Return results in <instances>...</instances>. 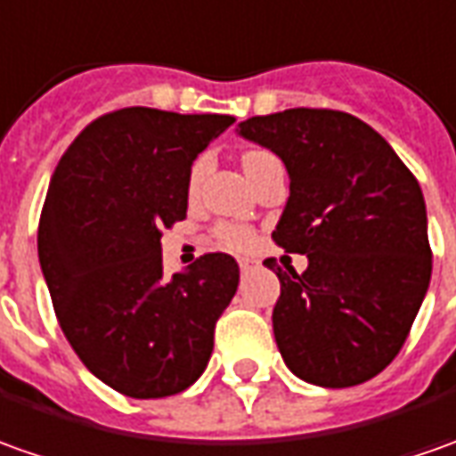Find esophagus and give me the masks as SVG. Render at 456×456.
<instances>
[{"instance_id":"esophagus-1","label":"esophagus","mask_w":456,"mask_h":456,"mask_svg":"<svg viewBox=\"0 0 456 456\" xmlns=\"http://www.w3.org/2000/svg\"><path fill=\"white\" fill-rule=\"evenodd\" d=\"M252 267H254L252 259H240V269H241V272H247V269H252Z\"/></svg>"}]
</instances>
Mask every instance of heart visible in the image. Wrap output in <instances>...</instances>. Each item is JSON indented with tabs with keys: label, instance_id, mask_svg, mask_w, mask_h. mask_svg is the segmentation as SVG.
<instances>
[{
	"label": "heart",
	"instance_id": "obj_1",
	"mask_svg": "<svg viewBox=\"0 0 456 456\" xmlns=\"http://www.w3.org/2000/svg\"><path fill=\"white\" fill-rule=\"evenodd\" d=\"M267 151H249V154H244V172L252 167L259 157H265ZM204 175V162H197L191 167V172H189V182L187 189L189 194H194L197 187H200V182H202ZM212 237L219 247H224V249H232V252H244V249H249L254 244V232L249 227H244V224H234V222H219L212 229Z\"/></svg>",
	"mask_w": 456,
	"mask_h": 456
}]
</instances>
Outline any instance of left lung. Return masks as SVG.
Wrapping results in <instances>:
<instances>
[{
	"instance_id": "obj_1",
	"label": "left lung",
	"mask_w": 456,
	"mask_h": 456,
	"mask_svg": "<svg viewBox=\"0 0 456 456\" xmlns=\"http://www.w3.org/2000/svg\"><path fill=\"white\" fill-rule=\"evenodd\" d=\"M289 172V202L272 240L306 254L280 277L274 339L309 384L354 387L407 342L432 277L422 187L370 124L337 110H284L240 124Z\"/></svg>"
}]
</instances>
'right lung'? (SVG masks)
<instances>
[{"instance_id": "right-lung-1", "label": "right lung", "mask_w": 456, "mask_h": 456, "mask_svg": "<svg viewBox=\"0 0 456 456\" xmlns=\"http://www.w3.org/2000/svg\"><path fill=\"white\" fill-rule=\"evenodd\" d=\"M229 114L126 107L86 124L46 189L37 247L59 327L119 395L172 397L200 379L240 284L224 252L164 277L162 229L187 216L191 162Z\"/></svg>"}]
</instances>
